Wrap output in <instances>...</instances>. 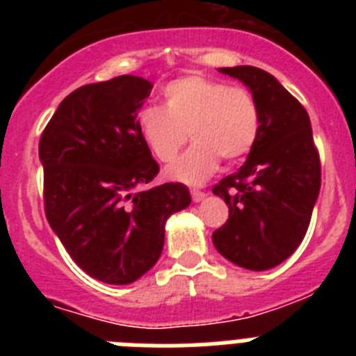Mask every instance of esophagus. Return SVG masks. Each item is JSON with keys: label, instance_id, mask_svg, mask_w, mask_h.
<instances>
[{"label": "esophagus", "instance_id": "1", "mask_svg": "<svg viewBox=\"0 0 356 356\" xmlns=\"http://www.w3.org/2000/svg\"><path fill=\"white\" fill-rule=\"evenodd\" d=\"M191 196H193L194 203H200V201L205 200L207 194H205V193H201V191H191Z\"/></svg>", "mask_w": 356, "mask_h": 356}]
</instances>
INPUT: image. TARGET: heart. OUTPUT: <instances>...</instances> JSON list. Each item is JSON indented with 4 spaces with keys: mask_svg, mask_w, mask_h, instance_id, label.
Instances as JSON below:
<instances>
[{
    "mask_svg": "<svg viewBox=\"0 0 356 356\" xmlns=\"http://www.w3.org/2000/svg\"><path fill=\"white\" fill-rule=\"evenodd\" d=\"M139 131L151 153L171 162L187 137L194 144L168 168V176L184 184H201L221 159H242L257 143L260 112L253 94L244 87L203 74H188L163 87V106L139 112Z\"/></svg>",
    "mask_w": 356,
    "mask_h": 356,
    "instance_id": "b5f03b06",
    "label": "heart"
}]
</instances>
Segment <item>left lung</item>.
Listing matches in <instances>:
<instances>
[{
    "label": "left lung",
    "mask_w": 356,
    "mask_h": 356,
    "mask_svg": "<svg viewBox=\"0 0 356 356\" xmlns=\"http://www.w3.org/2000/svg\"><path fill=\"white\" fill-rule=\"evenodd\" d=\"M253 94L260 130L246 162L212 193L229 209L213 246L232 264L266 271L303 241L319 197L321 163L307 110L273 74L253 65L221 67Z\"/></svg>",
    "instance_id": "1"
}]
</instances>
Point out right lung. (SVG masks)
Masks as SVG:
<instances>
[{"instance_id":"right-lung-1","label":"right lung","mask_w":356,"mask_h":356,"mask_svg":"<svg viewBox=\"0 0 356 356\" xmlns=\"http://www.w3.org/2000/svg\"><path fill=\"white\" fill-rule=\"evenodd\" d=\"M153 83L122 74L58 105L39 143L46 217L94 280L128 285L155 266L165 222L191 205L184 184L151 185L159 163L139 131Z\"/></svg>"}]
</instances>
